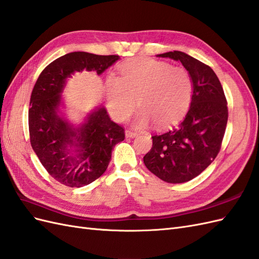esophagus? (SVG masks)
Listing matches in <instances>:
<instances>
[{
    "label": "esophagus",
    "instance_id": "34e87169",
    "mask_svg": "<svg viewBox=\"0 0 259 259\" xmlns=\"http://www.w3.org/2000/svg\"><path fill=\"white\" fill-rule=\"evenodd\" d=\"M138 136L137 132L131 131V130H125V137L127 138H136Z\"/></svg>",
    "mask_w": 259,
    "mask_h": 259
}]
</instances>
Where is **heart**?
I'll list each match as a JSON object with an SVG mask.
<instances>
[{
    "label": "heart",
    "mask_w": 259,
    "mask_h": 259,
    "mask_svg": "<svg viewBox=\"0 0 259 259\" xmlns=\"http://www.w3.org/2000/svg\"><path fill=\"white\" fill-rule=\"evenodd\" d=\"M119 70L120 77L110 74L105 79L107 108L115 120H127L137 101L141 107L135 120L137 128L147 127L152 120L156 127H167L187 112L194 85L186 69L151 58H135Z\"/></svg>",
    "instance_id": "b5f03b06"
}]
</instances>
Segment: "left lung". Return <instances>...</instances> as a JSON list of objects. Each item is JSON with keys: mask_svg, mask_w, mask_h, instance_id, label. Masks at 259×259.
Listing matches in <instances>:
<instances>
[{"mask_svg": "<svg viewBox=\"0 0 259 259\" xmlns=\"http://www.w3.org/2000/svg\"><path fill=\"white\" fill-rule=\"evenodd\" d=\"M180 61L193 79L190 107L176 128L152 137L153 145L143 157L147 168L160 180L186 183L214 161L228 123L222 85L210 66L182 51L157 55Z\"/></svg>", "mask_w": 259, "mask_h": 259, "instance_id": "left-lung-1", "label": "left lung"}]
</instances>
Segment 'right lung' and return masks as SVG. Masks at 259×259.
I'll return each instance as SVG.
<instances>
[{
    "instance_id": "obj_1",
    "label": "right lung",
    "mask_w": 259,
    "mask_h": 259,
    "mask_svg": "<svg viewBox=\"0 0 259 259\" xmlns=\"http://www.w3.org/2000/svg\"><path fill=\"white\" fill-rule=\"evenodd\" d=\"M119 56L70 52L51 62L39 75L28 111L32 150L56 181L69 187H82L107 169L115 145L123 141L124 131L115 123L104 106L85 115L79 123L65 117L62 94L69 78L77 72L101 75Z\"/></svg>"
}]
</instances>
